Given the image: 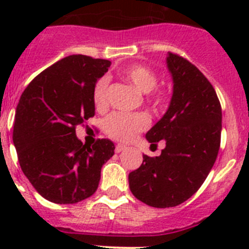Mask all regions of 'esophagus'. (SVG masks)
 Segmentation results:
<instances>
[{"mask_svg":"<svg viewBox=\"0 0 249 249\" xmlns=\"http://www.w3.org/2000/svg\"><path fill=\"white\" fill-rule=\"evenodd\" d=\"M126 148L127 147L124 146V144H117V146H116V148H114V151H116V153H121V152L124 151Z\"/></svg>","mask_w":249,"mask_h":249,"instance_id":"obj_1","label":"esophagus"}]
</instances>
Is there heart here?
<instances>
[{
	"label": "heart",
	"instance_id": "obj_1",
	"mask_svg": "<svg viewBox=\"0 0 249 249\" xmlns=\"http://www.w3.org/2000/svg\"><path fill=\"white\" fill-rule=\"evenodd\" d=\"M121 76H123L127 81L133 85L143 93H149L152 89H155L157 86L158 78L157 74L153 70L144 65L135 63L121 70ZM108 77H101L96 81L92 89V101H93L96 108L102 111L107 108L108 100H107V92H108ZM149 102L157 103L160 102V96H152L148 98ZM149 120L144 113H123V112H116L112 113L106 120L105 128L107 135L114 140L121 142H128L137 136V133L142 132L148 126Z\"/></svg>",
	"mask_w": 249,
	"mask_h": 249
}]
</instances>
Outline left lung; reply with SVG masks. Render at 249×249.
I'll return each instance as SVG.
<instances>
[{
  "label": "left lung",
  "mask_w": 249,
  "mask_h": 249,
  "mask_svg": "<svg viewBox=\"0 0 249 249\" xmlns=\"http://www.w3.org/2000/svg\"><path fill=\"white\" fill-rule=\"evenodd\" d=\"M173 96L166 114L147 132L151 146L163 140L160 156L143 155L140 168L128 175L129 190L141 202L176 207L191 198L211 172L221 146L222 108L203 73L177 53L169 52Z\"/></svg>",
  "instance_id": "8db88e82"
}]
</instances>
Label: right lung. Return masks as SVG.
<instances>
[{
	"mask_svg": "<svg viewBox=\"0 0 249 249\" xmlns=\"http://www.w3.org/2000/svg\"><path fill=\"white\" fill-rule=\"evenodd\" d=\"M108 59L72 54L31 81L18 101L13 143L22 172L47 201L72 204L97 191L101 168L114 144L82 143L76 127L94 116L92 89L108 71Z\"/></svg>",
	"mask_w": 249,
	"mask_h": 249,
	"instance_id": "right-lung-1",
	"label": "right lung"
}]
</instances>
